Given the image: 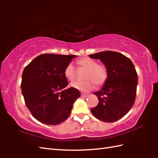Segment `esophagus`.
<instances>
[{"instance_id": "34e87169", "label": "esophagus", "mask_w": 158, "mask_h": 158, "mask_svg": "<svg viewBox=\"0 0 158 158\" xmlns=\"http://www.w3.org/2000/svg\"><path fill=\"white\" fill-rule=\"evenodd\" d=\"M81 96L83 97V98H86V97L89 96V94H82Z\"/></svg>"}]
</instances>
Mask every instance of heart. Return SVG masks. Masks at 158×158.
<instances>
[{
    "label": "heart",
    "instance_id": "1",
    "mask_svg": "<svg viewBox=\"0 0 158 158\" xmlns=\"http://www.w3.org/2000/svg\"><path fill=\"white\" fill-rule=\"evenodd\" d=\"M80 68L87 70L85 81H76L71 83V87L83 92H88L94 89L95 84L102 85L108 78V71L105 66L98 64L95 60L84 58L77 62ZM64 75L69 81H73L76 75V69L72 62L69 63L64 69Z\"/></svg>",
    "mask_w": 158,
    "mask_h": 158
}]
</instances>
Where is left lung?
<instances>
[{
  "instance_id": "8db88e82",
  "label": "left lung",
  "mask_w": 158,
  "mask_h": 158,
  "mask_svg": "<svg viewBox=\"0 0 158 158\" xmlns=\"http://www.w3.org/2000/svg\"><path fill=\"white\" fill-rule=\"evenodd\" d=\"M101 61L108 71L102 88L94 93L98 104L91 109L94 117L105 122L122 118L135 101L138 75L132 61L122 53L105 51L89 55Z\"/></svg>"
}]
</instances>
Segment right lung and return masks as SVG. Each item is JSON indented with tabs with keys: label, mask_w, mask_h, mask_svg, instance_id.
<instances>
[{
	"label": "right lung",
	"mask_w": 158,
	"mask_h": 158,
	"mask_svg": "<svg viewBox=\"0 0 158 158\" xmlns=\"http://www.w3.org/2000/svg\"><path fill=\"white\" fill-rule=\"evenodd\" d=\"M75 55L45 53L25 67L22 77V93L32 116L48 125H58L69 117L73 104L81 96L68 85L64 69Z\"/></svg>",
	"instance_id": "obj_1"
}]
</instances>
